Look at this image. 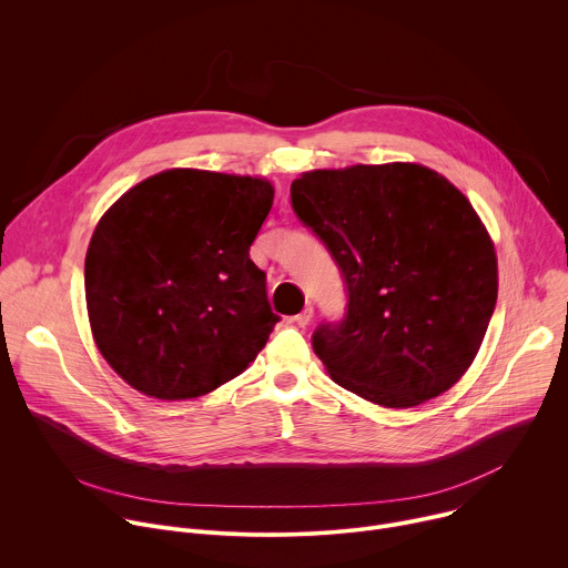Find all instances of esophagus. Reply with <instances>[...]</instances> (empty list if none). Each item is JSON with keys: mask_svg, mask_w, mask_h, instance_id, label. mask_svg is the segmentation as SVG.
I'll return each instance as SVG.
<instances>
[{"mask_svg": "<svg viewBox=\"0 0 568 568\" xmlns=\"http://www.w3.org/2000/svg\"><path fill=\"white\" fill-rule=\"evenodd\" d=\"M312 316H314V310H312V305H307L303 312H298L296 316H294V321H296V326H301V328H305V326H310V321H312Z\"/></svg>", "mask_w": 568, "mask_h": 568, "instance_id": "34e87169", "label": "esophagus"}]
</instances>
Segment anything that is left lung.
Listing matches in <instances>:
<instances>
[{"mask_svg":"<svg viewBox=\"0 0 568 568\" xmlns=\"http://www.w3.org/2000/svg\"><path fill=\"white\" fill-rule=\"evenodd\" d=\"M292 209L337 263L348 303L312 348L346 390L409 409L474 362L497 303V254L467 197L420 164L312 171Z\"/></svg>","mask_w":568,"mask_h":568,"instance_id":"left-lung-1","label":"left lung"}]
</instances>
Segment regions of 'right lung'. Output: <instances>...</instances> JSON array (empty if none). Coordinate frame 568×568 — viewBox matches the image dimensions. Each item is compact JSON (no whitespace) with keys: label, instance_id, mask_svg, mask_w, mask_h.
<instances>
[{"label":"right lung","instance_id":"right-lung-1","mask_svg":"<svg viewBox=\"0 0 568 568\" xmlns=\"http://www.w3.org/2000/svg\"><path fill=\"white\" fill-rule=\"evenodd\" d=\"M272 202L267 180L173 169L108 209L85 296L101 355L132 388L191 399L256 359L281 321L250 258Z\"/></svg>","mask_w":568,"mask_h":568}]
</instances>
